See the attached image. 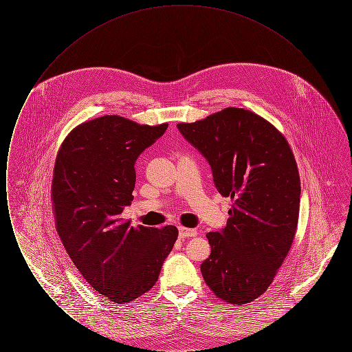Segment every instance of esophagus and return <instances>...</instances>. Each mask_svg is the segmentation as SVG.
<instances>
[{"label":"esophagus","mask_w":352,"mask_h":352,"mask_svg":"<svg viewBox=\"0 0 352 352\" xmlns=\"http://www.w3.org/2000/svg\"><path fill=\"white\" fill-rule=\"evenodd\" d=\"M197 234H198V232H197V230H194V228L179 227V236H181L182 239H186V237H195Z\"/></svg>","instance_id":"obj_1"}]
</instances>
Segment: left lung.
Listing matches in <instances>:
<instances>
[{"instance_id":"obj_1","label":"left lung","mask_w":352,"mask_h":352,"mask_svg":"<svg viewBox=\"0 0 352 352\" xmlns=\"http://www.w3.org/2000/svg\"><path fill=\"white\" fill-rule=\"evenodd\" d=\"M177 126L232 201L226 228L206 234L211 254L201 276L221 301L250 303L267 292L296 236L301 182L294 154L273 124L243 108Z\"/></svg>"}]
</instances>
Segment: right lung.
I'll list each match as a JSON object with an SVG mask.
<instances>
[{
  "label": "right lung",
  "instance_id": "1",
  "mask_svg": "<svg viewBox=\"0 0 352 352\" xmlns=\"http://www.w3.org/2000/svg\"><path fill=\"white\" fill-rule=\"evenodd\" d=\"M168 122L141 125L107 115L82 122L56 154L51 203L55 228L84 280L109 301L129 303L149 292L178 237L175 226H131L138 155Z\"/></svg>",
  "mask_w": 352,
  "mask_h": 352
}]
</instances>
